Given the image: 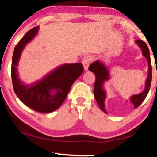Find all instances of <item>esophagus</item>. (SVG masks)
Segmentation results:
<instances>
[{
	"label": "esophagus",
	"instance_id": "1",
	"mask_svg": "<svg viewBox=\"0 0 157 157\" xmlns=\"http://www.w3.org/2000/svg\"><path fill=\"white\" fill-rule=\"evenodd\" d=\"M93 58L90 55H86L83 58V60H82V63H83V67H84V69L86 70H88V67H89L90 63H91V61H92Z\"/></svg>",
	"mask_w": 157,
	"mask_h": 157
}]
</instances>
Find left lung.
I'll return each mask as SVG.
<instances>
[{"label": "left lung", "instance_id": "left-lung-1", "mask_svg": "<svg viewBox=\"0 0 157 157\" xmlns=\"http://www.w3.org/2000/svg\"><path fill=\"white\" fill-rule=\"evenodd\" d=\"M136 43L137 44L138 46L141 48L143 52V55L147 58V62H148V75H147V80L145 83V89L142 93L139 94H136L130 97V101L134 105V109L137 108L141 103L145 100L146 97L148 94L149 90H150V85H151L152 80V66L151 61H150V51L147 47V44L142 40H136ZM89 70L92 71L96 76L95 83H94V94L96 100L97 102V104L100 106L101 110L107 113L105 109V100H106V91L103 90V83L105 81L109 80V71L106 69L105 65L102 62L97 60L94 61L92 64L89 66Z\"/></svg>", "mask_w": 157, "mask_h": 157}]
</instances>
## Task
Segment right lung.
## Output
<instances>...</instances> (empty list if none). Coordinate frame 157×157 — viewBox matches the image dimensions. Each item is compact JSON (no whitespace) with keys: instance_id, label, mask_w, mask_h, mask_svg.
Returning a JSON list of instances; mask_svg holds the SVG:
<instances>
[{"instance_id":"obj_1","label":"right lung","mask_w":157,"mask_h":157,"mask_svg":"<svg viewBox=\"0 0 157 157\" xmlns=\"http://www.w3.org/2000/svg\"><path fill=\"white\" fill-rule=\"evenodd\" d=\"M38 29L36 27L27 31L15 47L11 64L12 83L16 95L26 106L36 112L51 113L63 103L74 82L83 74V66L80 63L61 65L42 80L30 85L24 84L18 77L17 67L23 50L37 33Z\"/></svg>"}]
</instances>
